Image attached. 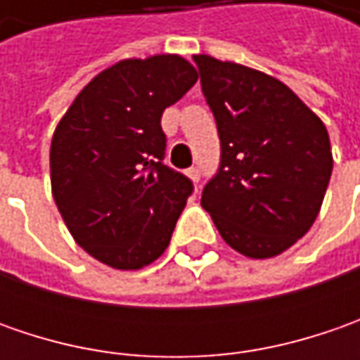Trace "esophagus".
<instances>
[{"instance_id": "esophagus-1", "label": "esophagus", "mask_w": 360, "mask_h": 360, "mask_svg": "<svg viewBox=\"0 0 360 360\" xmlns=\"http://www.w3.org/2000/svg\"><path fill=\"white\" fill-rule=\"evenodd\" d=\"M188 176H190L194 182H200V168H198V166H192V168H188Z\"/></svg>"}]
</instances>
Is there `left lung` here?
<instances>
[{
  "label": "left lung",
  "mask_w": 360,
  "mask_h": 360,
  "mask_svg": "<svg viewBox=\"0 0 360 360\" xmlns=\"http://www.w3.org/2000/svg\"><path fill=\"white\" fill-rule=\"evenodd\" d=\"M194 63L220 138L202 208L240 255H281L321 210L333 172L328 131L283 82L210 56Z\"/></svg>",
  "instance_id": "8db88e82"
}]
</instances>
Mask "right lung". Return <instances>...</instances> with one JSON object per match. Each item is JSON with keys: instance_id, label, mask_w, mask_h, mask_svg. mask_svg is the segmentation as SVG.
Listing matches in <instances>:
<instances>
[{"instance_id": "1", "label": "right lung", "mask_w": 360, "mask_h": 360, "mask_svg": "<svg viewBox=\"0 0 360 360\" xmlns=\"http://www.w3.org/2000/svg\"><path fill=\"white\" fill-rule=\"evenodd\" d=\"M198 79L180 56L124 60L79 91L53 131L51 192L94 258L120 270L156 260L194 184L164 164L160 122Z\"/></svg>"}]
</instances>
